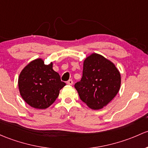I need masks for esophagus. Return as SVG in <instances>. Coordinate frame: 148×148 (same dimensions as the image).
<instances>
[{"mask_svg":"<svg viewBox=\"0 0 148 148\" xmlns=\"http://www.w3.org/2000/svg\"><path fill=\"white\" fill-rule=\"evenodd\" d=\"M66 84H67L68 85H72L73 84V81L71 80V79H69V80L67 82H66Z\"/></svg>","mask_w":148,"mask_h":148,"instance_id":"34e87169","label":"esophagus"}]
</instances>
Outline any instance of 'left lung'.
Segmentation results:
<instances>
[{"instance_id":"8db88e82","label":"left lung","mask_w":148,"mask_h":148,"mask_svg":"<svg viewBox=\"0 0 148 148\" xmlns=\"http://www.w3.org/2000/svg\"><path fill=\"white\" fill-rule=\"evenodd\" d=\"M121 82V74L114 64L94 53L84 62L82 79L74 87L82 101L91 109L98 110L116 96Z\"/></svg>"}]
</instances>
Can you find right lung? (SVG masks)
I'll return each instance as SVG.
<instances>
[{
	"instance_id": "right-lung-1",
	"label": "right lung",
	"mask_w": 148,
	"mask_h": 148,
	"mask_svg": "<svg viewBox=\"0 0 148 148\" xmlns=\"http://www.w3.org/2000/svg\"><path fill=\"white\" fill-rule=\"evenodd\" d=\"M65 85L60 74L52 69V63L45 64L42 59L29 62L18 78V87L23 100L38 109L50 106Z\"/></svg>"
}]
</instances>
